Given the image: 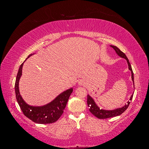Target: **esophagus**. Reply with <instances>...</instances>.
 Returning <instances> with one entry per match:
<instances>
[{
  "instance_id": "1",
  "label": "esophagus",
  "mask_w": 149,
  "mask_h": 149,
  "mask_svg": "<svg viewBox=\"0 0 149 149\" xmlns=\"http://www.w3.org/2000/svg\"><path fill=\"white\" fill-rule=\"evenodd\" d=\"M79 85H84V81H82V80H80V81L79 82Z\"/></svg>"
}]
</instances>
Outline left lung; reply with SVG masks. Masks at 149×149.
Listing matches in <instances>:
<instances>
[{
  "label": "left lung",
  "mask_w": 149,
  "mask_h": 149,
  "mask_svg": "<svg viewBox=\"0 0 149 149\" xmlns=\"http://www.w3.org/2000/svg\"><path fill=\"white\" fill-rule=\"evenodd\" d=\"M110 47L114 49V50L118 56H120L122 58H125L126 60H127L128 66H129V70H130L131 72H132V78L133 82V85H134V76H133V72L132 68V66H131V64L129 62V60H128L127 56H126V55L123 53V52L121 51V50L118 49L117 47L114 46V45H110ZM132 98H133V95L131 96L130 101L127 102V104H125V106H123V107H122V108H116V109L112 110H106L103 109H100V108L96 104V103L95 102L94 100L92 99V97L88 95H87V104H88V107H89V111L95 116L99 118V119H106V118H112V117L117 116H120L122 114L123 112H124L126 110V109L128 108V107H129V105L130 104V101L132 100Z\"/></svg>",
  "instance_id": "obj_1"
}]
</instances>
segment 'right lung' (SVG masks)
<instances>
[{
	"mask_svg": "<svg viewBox=\"0 0 149 149\" xmlns=\"http://www.w3.org/2000/svg\"><path fill=\"white\" fill-rule=\"evenodd\" d=\"M31 55L32 54L29 55L27 58ZM23 64L24 63H22L20 65L17 72L15 83V93L17 101L24 114L37 123L47 124L56 122L64 112L70 96L73 92V88L62 93L56 97V99L46 105L42 107H33L27 104L22 99L19 91V81L22 76Z\"/></svg>",
	"mask_w": 149,
	"mask_h": 149,
	"instance_id": "1",
	"label": "right lung"
}]
</instances>
